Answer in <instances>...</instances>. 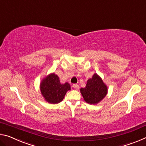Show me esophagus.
Segmentation results:
<instances>
[{
    "instance_id": "1",
    "label": "esophagus",
    "mask_w": 146,
    "mask_h": 146,
    "mask_svg": "<svg viewBox=\"0 0 146 146\" xmlns=\"http://www.w3.org/2000/svg\"><path fill=\"white\" fill-rule=\"evenodd\" d=\"M73 87L74 89H75V90H78L79 89V86L78 84H73Z\"/></svg>"
}]
</instances>
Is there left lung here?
<instances>
[{"label":"left lung","mask_w":146,"mask_h":146,"mask_svg":"<svg viewBox=\"0 0 146 146\" xmlns=\"http://www.w3.org/2000/svg\"><path fill=\"white\" fill-rule=\"evenodd\" d=\"M80 91L86 102L94 105L97 104L105 98L108 89L102 78L97 73H95L92 78L87 80L86 87L80 88Z\"/></svg>","instance_id":"8db88e82"}]
</instances>
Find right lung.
<instances>
[{"label": "right lung", "instance_id": "add662e5", "mask_svg": "<svg viewBox=\"0 0 146 146\" xmlns=\"http://www.w3.org/2000/svg\"><path fill=\"white\" fill-rule=\"evenodd\" d=\"M40 90L47 102L56 104L62 101L68 91L71 90V86L68 82L61 84L58 75L52 73L42 80Z\"/></svg>", "mask_w": 146, "mask_h": 146}]
</instances>
